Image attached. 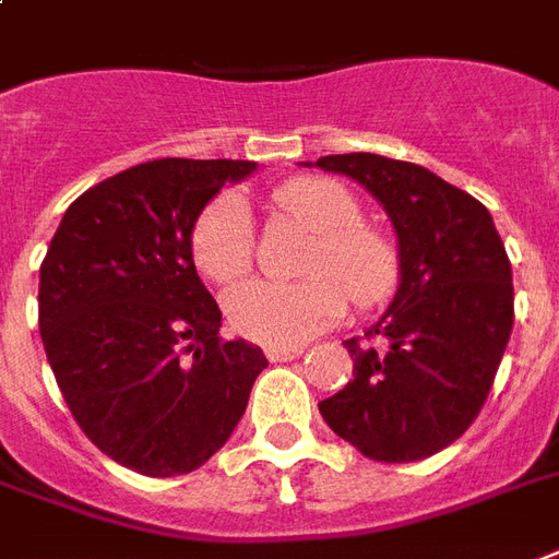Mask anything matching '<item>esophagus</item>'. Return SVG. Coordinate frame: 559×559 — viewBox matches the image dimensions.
<instances>
[{
    "label": "esophagus",
    "mask_w": 559,
    "mask_h": 559,
    "mask_svg": "<svg viewBox=\"0 0 559 559\" xmlns=\"http://www.w3.org/2000/svg\"><path fill=\"white\" fill-rule=\"evenodd\" d=\"M301 355V346H270L266 348V357H270L272 364H278V360H293V357Z\"/></svg>",
    "instance_id": "esophagus-1"
}]
</instances>
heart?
Segmentation results:
<instances>
[{
    "label": "heart",
    "mask_w": 559,
    "mask_h": 559,
    "mask_svg": "<svg viewBox=\"0 0 559 559\" xmlns=\"http://www.w3.org/2000/svg\"><path fill=\"white\" fill-rule=\"evenodd\" d=\"M284 216L319 234L308 275L281 287L249 281L225 296L234 331L270 346H296L325 331L346 313V289L357 305L390 296L399 281V254L378 231L364 228V211L346 187L331 178H296L272 195ZM193 263L211 284H234L251 270V225L240 195H223L193 228Z\"/></svg>",
    "instance_id": "obj_1"
}]
</instances>
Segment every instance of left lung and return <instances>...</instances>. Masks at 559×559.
<instances>
[{
  "label": "left lung",
  "mask_w": 559,
  "mask_h": 559,
  "mask_svg": "<svg viewBox=\"0 0 559 559\" xmlns=\"http://www.w3.org/2000/svg\"><path fill=\"white\" fill-rule=\"evenodd\" d=\"M374 195L399 242V289L366 336L343 346L355 378L319 402L328 428L381 463L431 457L463 437L513 331V272L478 199L425 166L352 152L319 157Z\"/></svg>",
  "instance_id": "left-lung-1"
}]
</instances>
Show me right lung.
<instances>
[{
	"mask_svg": "<svg viewBox=\"0 0 559 559\" xmlns=\"http://www.w3.org/2000/svg\"><path fill=\"white\" fill-rule=\"evenodd\" d=\"M254 160L164 157L105 178L67 207L40 266V336L63 402L110 460L187 475L223 449L266 357L219 340L193 228Z\"/></svg>",
	"mask_w": 559,
	"mask_h": 559,
	"instance_id": "1",
	"label": "right lung"
}]
</instances>
